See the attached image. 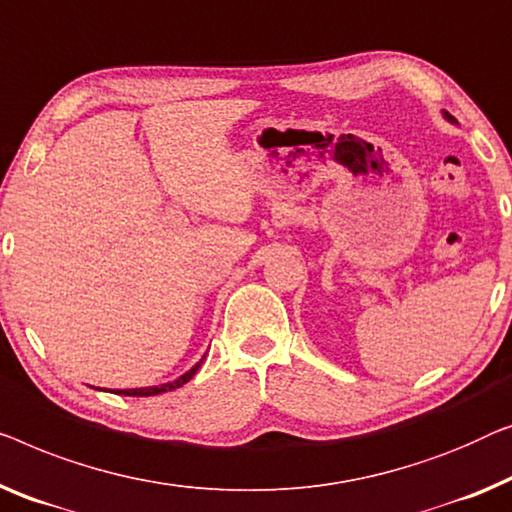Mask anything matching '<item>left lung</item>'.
I'll list each match as a JSON object with an SVG mask.
<instances>
[{"label": "left lung", "instance_id": "8db88e82", "mask_svg": "<svg viewBox=\"0 0 512 512\" xmlns=\"http://www.w3.org/2000/svg\"><path fill=\"white\" fill-rule=\"evenodd\" d=\"M448 117V120H453V117H450V115H446Z\"/></svg>", "mask_w": 512, "mask_h": 512}]
</instances>
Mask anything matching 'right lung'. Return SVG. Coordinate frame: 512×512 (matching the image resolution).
I'll use <instances>...</instances> for the list:
<instances>
[{
    "label": "right lung",
    "mask_w": 512,
    "mask_h": 512,
    "mask_svg": "<svg viewBox=\"0 0 512 512\" xmlns=\"http://www.w3.org/2000/svg\"><path fill=\"white\" fill-rule=\"evenodd\" d=\"M198 367H201V362L194 369H189L187 374L180 376V379L173 381V383H166V385H159V388H133V390H117V395H129V397H152V395H161V392H168V390H175V388H182L184 383L194 379V374L198 372Z\"/></svg>",
    "instance_id": "right-lung-1"
}]
</instances>
